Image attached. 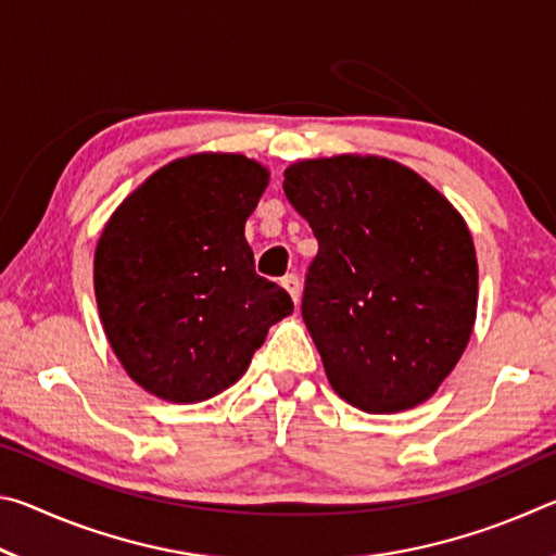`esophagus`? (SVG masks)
I'll use <instances>...</instances> for the list:
<instances>
[{
	"instance_id": "esophagus-1",
	"label": "esophagus",
	"mask_w": 556,
	"mask_h": 556,
	"mask_svg": "<svg viewBox=\"0 0 556 556\" xmlns=\"http://www.w3.org/2000/svg\"><path fill=\"white\" fill-rule=\"evenodd\" d=\"M281 287H285V289L289 291V296L294 299V304H299V291H301L299 277H296V275H287L285 279H281Z\"/></svg>"
}]
</instances>
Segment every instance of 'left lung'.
I'll return each mask as SVG.
<instances>
[{"label": "left lung", "mask_w": 556, "mask_h": 556, "mask_svg": "<svg viewBox=\"0 0 556 556\" xmlns=\"http://www.w3.org/2000/svg\"><path fill=\"white\" fill-rule=\"evenodd\" d=\"M285 193L318 240L301 316L331 388L370 414L429 400L476 321L464 218L412 168L380 156L299 162Z\"/></svg>", "instance_id": "8db88e82"}]
</instances>
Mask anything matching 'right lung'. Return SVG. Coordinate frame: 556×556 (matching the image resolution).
Instances as JSON below:
<instances>
[{"label": "right lung", "mask_w": 556, "mask_h": 556, "mask_svg": "<svg viewBox=\"0 0 556 556\" xmlns=\"http://www.w3.org/2000/svg\"><path fill=\"white\" fill-rule=\"evenodd\" d=\"M267 168L195 154L159 168L112 215L96 250V296L112 351L156 397L191 404L242 378L294 301L255 271L244 220Z\"/></svg>", "instance_id": "obj_1"}]
</instances>
